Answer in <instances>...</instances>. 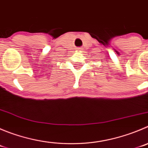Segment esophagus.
Instances as JSON below:
<instances>
[{
    "mask_svg": "<svg viewBox=\"0 0 148 148\" xmlns=\"http://www.w3.org/2000/svg\"><path fill=\"white\" fill-rule=\"evenodd\" d=\"M80 50H81L80 48H78V49H77V51H80Z\"/></svg>",
    "mask_w": 148,
    "mask_h": 148,
    "instance_id": "34e87169",
    "label": "esophagus"
}]
</instances>
